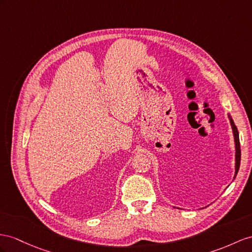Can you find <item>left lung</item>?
I'll use <instances>...</instances> for the list:
<instances>
[{
  "label": "left lung",
  "instance_id": "1",
  "mask_svg": "<svg viewBox=\"0 0 252 252\" xmlns=\"http://www.w3.org/2000/svg\"><path fill=\"white\" fill-rule=\"evenodd\" d=\"M228 117L230 120V125L232 127V133H233V137H234V147H235V172H234V177L235 179L238 169H240V165H241V146H240V137H238V131L237 127L234 125V121L232 119L231 116L228 114ZM178 209V208H177Z\"/></svg>",
  "mask_w": 252,
  "mask_h": 252
}]
</instances>
